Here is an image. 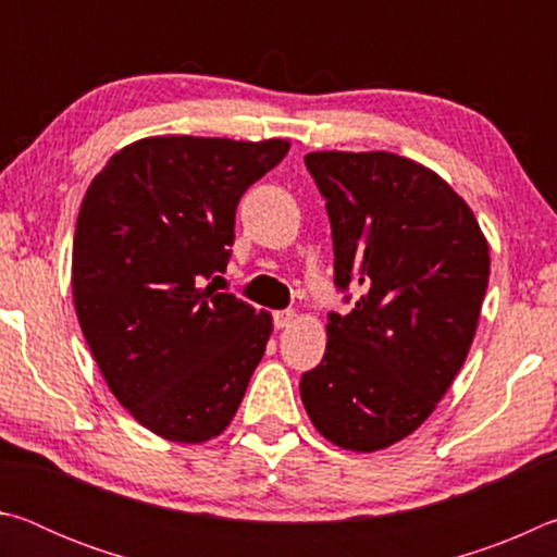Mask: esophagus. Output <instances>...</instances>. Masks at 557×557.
<instances>
[{
  "label": "esophagus",
  "mask_w": 557,
  "mask_h": 557,
  "mask_svg": "<svg viewBox=\"0 0 557 557\" xmlns=\"http://www.w3.org/2000/svg\"><path fill=\"white\" fill-rule=\"evenodd\" d=\"M272 322H275L277 329H285V326L295 322V312H292V309H282V312L272 314Z\"/></svg>",
  "instance_id": "esophagus-1"
}]
</instances>
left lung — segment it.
Instances as JSON below:
<instances>
[{"label": "left lung", "instance_id": "1", "mask_svg": "<svg viewBox=\"0 0 557 557\" xmlns=\"http://www.w3.org/2000/svg\"><path fill=\"white\" fill-rule=\"evenodd\" d=\"M326 201L334 285L363 295L329 312L326 351L299 381L334 445L375 451L408 437L459 373L488 285V245L447 182L391 152L305 157Z\"/></svg>", "mask_w": 557, "mask_h": 557}]
</instances>
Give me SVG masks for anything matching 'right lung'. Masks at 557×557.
Wrapping results in <instances>:
<instances>
[{
	"label": "right lung",
	"mask_w": 557,
	"mask_h": 557,
	"mask_svg": "<svg viewBox=\"0 0 557 557\" xmlns=\"http://www.w3.org/2000/svg\"><path fill=\"white\" fill-rule=\"evenodd\" d=\"M287 149L147 137L88 186L73 235L75 312L110 391L159 437L221 435L265 354L270 314L206 282L228 265L240 196Z\"/></svg>",
	"instance_id": "obj_1"
}]
</instances>
